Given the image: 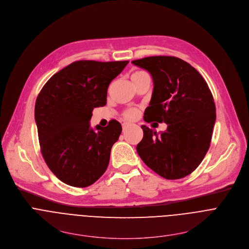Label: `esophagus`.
Here are the masks:
<instances>
[{
  "label": "esophagus",
  "instance_id": "esophagus-1",
  "mask_svg": "<svg viewBox=\"0 0 249 249\" xmlns=\"http://www.w3.org/2000/svg\"><path fill=\"white\" fill-rule=\"evenodd\" d=\"M129 126H131V124H130V123H127V122L123 123V124H122V127H123V132H125Z\"/></svg>",
  "mask_w": 249,
  "mask_h": 249
}]
</instances>
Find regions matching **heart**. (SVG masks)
Segmentation results:
<instances>
[{
	"mask_svg": "<svg viewBox=\"0 0 249 249\" xmlns=\"http://www.w3.org/2000/svg\"><path fill=\"white\" fill-rule=\"evenodd\" d=\"M143 74H146V73H144V72H142V71H136V72L133 73L132 78H136V77L141 76V75H143ZM137 114H138V111H137L136 109H129V110L125 111L124 117H125L126 119H128V120H133V119H135V118L137 117Z\"/></svg>",
	"mask_w": 249,
	"mask_h": 249,
	"instance_id": "heart-1",
	"label": "heart"
}]
</instances>
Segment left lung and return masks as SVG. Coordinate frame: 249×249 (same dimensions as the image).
<instances>
[{"label":"left lung","mask_w":249,"mask_h":249,"mask_svg":"<svg viewBox=\"0 0 249 249\" xmlns=\"http://www.w3.org/2000/svg\"><path fill=\"white\" fill-rule=\"evenodd\" d=\"M132 63L153 81L145 122L167 124L157 133L142 125L137 145L142 160L159 176L176 180L190 175L204 158L212 138L216 108L207 83L190 63L174 56H149Z\"/></svg>","instance_id":"obj_1"}]
</instances>
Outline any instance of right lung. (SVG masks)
I'll use <instances>...</instances> for the list:
<instances>
[{"label":"right lung","mask_w":249,"mask_h":249,"mask_svg":"<svg viewBox=\"0 0 249 249\" xmlns=\"http://www.w3.org/2000/svg\"><path fill=\"white\" fill-rule=\"evenodd\" d=\"M125 61L79 60L53 75L35 104V121L43 157L64 184L86 188L106 172L121 124L91 127L94 107H105L107 88Z\"/></svg>","instance_id":"obj_1"}]
</instances>
